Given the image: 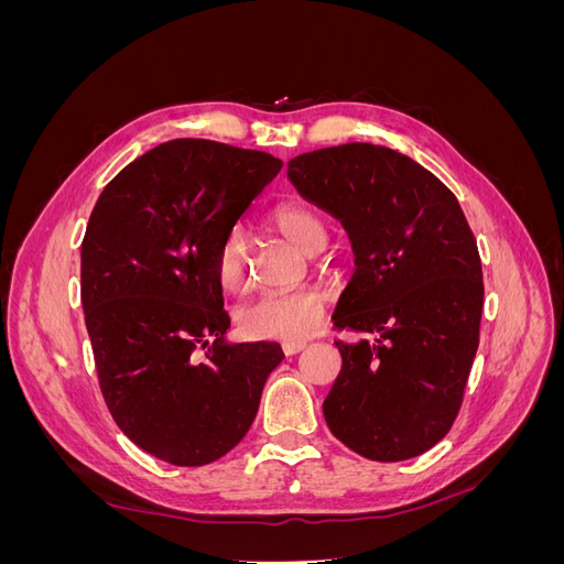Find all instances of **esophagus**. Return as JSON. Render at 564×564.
<instances>
[{
	"instance_id": "esophagus-1",
	"label": "esophagus",
	"mask_w": 564,
	"mask_h": 564,
	"mask_svg": "<svg viewBox=\"0 0 564 564\" xmlns=\"http://www.w3.org/2000/svg\"><path fill=\"white\" fill-rule=\"evenodd\" d=\"M305 348V344L303 340H289V344H282V352L286 355V357H292V355H299L301 350Z\"/></svg>"
}]
</instances>
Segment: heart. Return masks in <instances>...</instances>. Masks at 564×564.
Instances as JSON below:
<instances>
[{"instance_id": "b5f03b06", "label": "heart", "mask_w": 564, "mask_h": 564, "mask_svg": "<svg viewBox=\"0 0 564 564\" xmlns=\"http://www.w3.org/2000/svg\"><path fill=\"white\" fill-rule=\"evenodd\" d=\"M275 226L305 253H319L329 242L324 218L305 204H284L275 212ZM216 278L228 292H242L249 284V232L232 228L216 251ZM327 308V294L319 286L265 292L237 308V327L253 340H296L311 336Z\"/></svg>"}]
</instances>
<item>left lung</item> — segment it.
<instances>
[{"instance_id": "left-lung-1", "label": "left lung", "mask_w": 564, "mask_h": 564, "mask_svg": "<svg viewBox=\"0 0 564 564\" xmlns=\"http://www.w3.org/2000/svg\"><path fill=\"white\" fill-rule=\"evenodd\" d=\"M286 178L352 245L334 324L373 336L336 340L344 367L324 421L371 460L429 452L452 429L480 344L482 263L458 199L412 158L371 143L303 152Z\"/></svg>"}]
</instances>
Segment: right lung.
<instances>
[{"mask_svg":"<svg viewBox=\"0 0 564 564\" xmlns=\"http://www.w3.org/2000/svg\"><path fill=\"white\" fill-rule=\"evenodd\" d=\"M259 150L176 139L100 193L82 242V305L100 392L133 445L174 466L228 454L259 412L278 344H232L216 251L278 176Z\"/></svg>","mask_w":564,"mask_h":564,"instance_id":"1","label":"right lung"}]
</instances>
